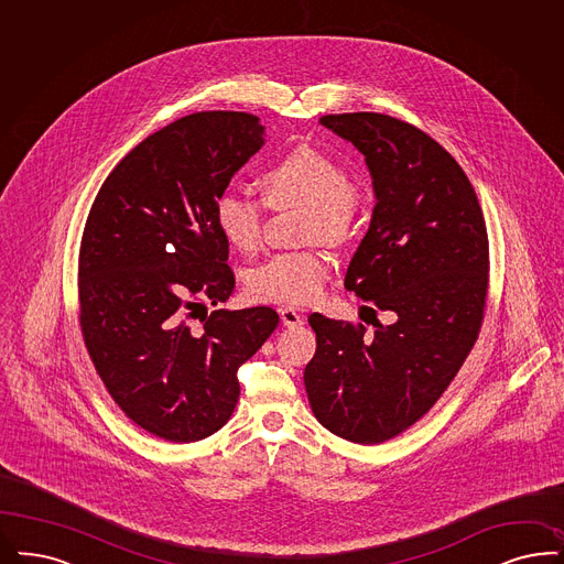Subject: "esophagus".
I'll return each instance as SVG.
<instances>
[{
    "label": "esophagus",
    "mask_w": 564,
    "mask_h": 564,
    "mask_svg": "<svg viewBox=\"0 0 564 564\" xmlns=\"http://www.w3.org/2000/svg\"><path fill=\"white\" fill-rule=\"evenodd\" d=\"M278 312H280L282 324L289 326V328H294V326H301V324H303V315L294 312L292 307H282V310H278Z\"/></svg>",
    "instance_id": "1"
}]
</instances>
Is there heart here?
<instances>
[{
    "instance_id": "1",
    "label": "heart",
    "mask_w": 564,
    "mask_h": 564,
    "mask_svg": "<svg viewBox=\"0 0 564 564\" xmlns=\"http://www.w3.org/2000/svg\"><path fill=\"white\" fill-rule=\"evenodd\" d=\"M265 205L272 209L303 207V238L343 245L361 209V189L343 175L330 154L303 144L284 154L261 180ZM263 203L240 194H224L215 205V221L226 240L240 251H254L263 234ZM328 261L322 252L275 254L251 273L249 286L261 301L305 305L324 291Z\"/></svg>"
}]
</instances>
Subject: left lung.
Returning <instances> with one entry per match:
<instances>
[{
	"label": "left lung",
	"instance_id": "8db88e82",
	"mask_svg": "<svg viewBox=\"0 0 564 564\" xmlns=\"http://www.w3.org/2000/svg\"><path fill=\"white\" fill-rule=\"evenodd\" d=\"M319 126L366 159L376 205L345 289L395 313L389 326L310 315L315 355L305 389L338 437L375 445L424 416L479 336L489 242L475 188L431 135L380 112L326 115Z\"/></svg>",
	"mask_w": 564,
	"mask_h": 564
}]
</instances>
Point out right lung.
<instances>
[{"instance_id": "right-lung-1", "label": "right lung", "mask_w": 564, "mask_h": 564, "mask_svg": "<svg viewBox=\"0 0 564 564\" xmlns=\"http://www.w3.org/2000/svg\"><path fill=\"white\" fill-rule=\"evenodd\" d=\"M265 144L249 112H194L148 135L98 192L79 251L85 347L119 408L173 443L217 433L240 395L238 368L280 317L272 307L207 315L236 280L215 205ZM198 308L206 315L192 325Z\"/></svg>"}]
</instances>
